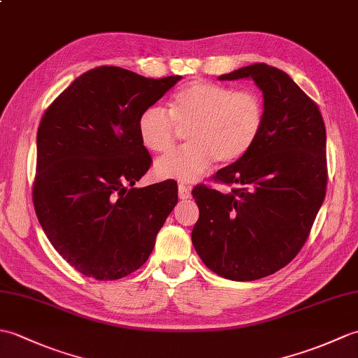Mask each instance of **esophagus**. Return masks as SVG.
<instances>
[{"label": "esophagus", "instance_id": "obj_1", "mask_svg": "<svg viewBox=\"0 0 358 358\" xmlns=\"http://www.w3.org/2000/svg\"><path fill=\"white\" fill-rule=\"evenodd\" d=\"M178 196L181 200H187V199H191L192 196V194H191V189H189L187 186H185V185H180L178 186Z\"/></svg>", "mask_w": 358, "mask_h": 358}]
</instances>
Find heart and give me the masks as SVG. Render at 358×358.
Instances as JSON below:
<instances>
[{"label":"heart","mask_w":358,"mask_h":358,"mask_svg":"<svg viewBox=\"0 0 358 358\" xmlns=\"http://www.w3.org/2000/svg\"><path fill=\"white\" fill-rule=\"evenodd\" d=\"M264 101L255 90H235L212 81H192L173 94L169 110L149 106L138 117L141 144L150 152L169 150L178 129L187 144L158 158V178L192 183L220 159L234 163L255 146L264 126Z\"/></svg>","instance_id":"1"}]
</instances>
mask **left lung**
<instances>
[{"label": "left lung", "mask_w": 358, "mask_h": 358, "mask_svg": "<svg viewBox=\"0 0 358 358\" xmlns=\"http://www.w3.org/2000/svg\"><path fill=\"white\" fill-rule=\"evenodd\" d=\"M252 78L266 108L260 138L214 181L194 187L200 217L192 243L220 277L252 281L294 260L313 229L328 185L326 127L315 101L277 67L255 63L218 80Z\"/></svg>", "instance_id": "obj_1"}]
</instances>
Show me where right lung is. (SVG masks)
I'll return each mask as SVG.
<instances>
[{
  "label": "right lung",
  "instance_id": "1",
  "mask_svg": "<svg viewBox=\"0 0 358 358\" xmlns=\"http://www.w3.org/2000/svg\"><path fill=\"white\" fill-rule=\"evenodd\" d=\"M180 80L100 66L44 112L34 206L52 246L83 275L118 280L138 269L177 204L173 180L134 185L152 164L138 135L140 113Z\"/></svg>",
  "mask_w": 358,
  "mask_h": 358
}]
</instances>
